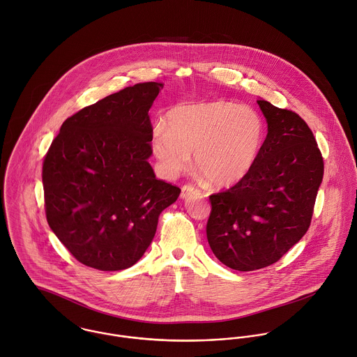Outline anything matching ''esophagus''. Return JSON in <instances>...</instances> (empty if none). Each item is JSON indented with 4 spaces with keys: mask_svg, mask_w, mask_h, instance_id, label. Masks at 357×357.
<instances>
[{
    "mask_svg": "<svg viewBox=\"0 0 357 357\" xmlns=\"http://www.w3.org/2000/svg\"><path fill=\"white\" fill-rule=\"evenodd\" d=\"M197 193H200V190H199L196 186L188 183V185H183V186H182L181 197H182V199H186V197H189L190 195H197Z\"/></svg>",
    "mask_w": 357,
    "mask_h": 357,
    "instance_id": "1",
    "label": "esophagus"
}]
</instances>
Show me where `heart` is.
<instances>
[{
  "mask_svg": "<svg viewBox=\"0 0 357 357\" xmlns=\"http://www.w3.org/2000/svg\"><path fill=\"white\" fill-rule=\"evenodd\" d=\"M264 132L251 106L227 100L182 105L168 113L167 126L155 127L153 151L169 175L185 169L195 151L196 171L207 182L231 186L254 167Z\"/></svg>",
  "mask_w": 357,
  "mask_h": 357,
  "instance_id": "heart-1",
  "label": "heart"
}]
</instances>
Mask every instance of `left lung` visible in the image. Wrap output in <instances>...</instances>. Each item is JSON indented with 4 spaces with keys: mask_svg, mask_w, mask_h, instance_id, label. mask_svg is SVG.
I'll return each instance as SVG.
<instances>
[{
    "mask_svg": "<svg viewBox=\"0 0 357 357\" xmlns=\"http://www.w3.org/2000/svg\"><path fill=\"white\" fill-rule=\"evenodd\" d=\"M268 135L248 175L210 196L207 238L226 266L251 272L278 262L307 231L324 161L307 124L292 110L257 100Z\"/></svg>",
    "mask_w": 357,
    "mask_h": 357,
    "instance_id": "8db88e82",
    "label": "left lung"
}]
</instances>
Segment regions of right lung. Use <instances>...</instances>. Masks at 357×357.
Instances as JSON below:
<instances>
[{
  "label": "right lung",
  "mask_w": 357,
  "mask_h": 357,
  "mask_svg": "<svg viewBox=\"0 0 357 357\" xmlns=\"http://www.w3.org/2000/svg\"><path fill=\"white\" fill-rule=\"evenodd\" d=\"M164 86L141 82L69 117L43 162L50 227L85 266L123 271L150 245L160 214L181 189L157 179L147 158L149 109Z\"/></svg>",
  "instance_id": "1"
}]
</instances>
